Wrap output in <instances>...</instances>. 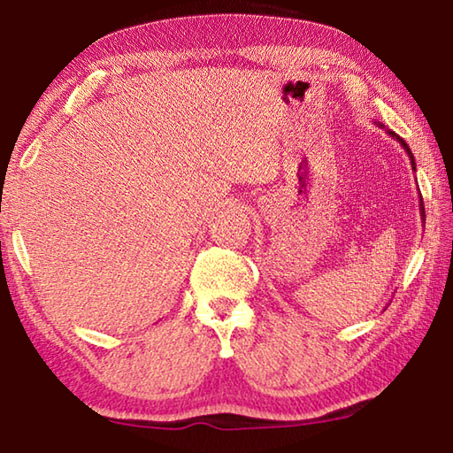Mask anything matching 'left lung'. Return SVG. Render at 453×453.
Wrapping results in <instances>:
<instances>
[{
	"label": "left lung",
	"instance_id": "left-lung-1",
	"mask_svg": "<svg viewBox=\"0 0 453 453\" xmlns=\"http://www.w3.org/2000/svg\"><path fill=\"white\" fill-rule=\"evenodd\" d=\"M377 123V121H375ZM377 126L379 127H385V126H380V123H377ZM387 133H388V135H391L395 141H398V143H401V147L406 150V153H409V158H411V165H412V171L416 173V163H414V157H412V150L409 149V145H406L404 143V139H401V137H398L396 135V133L395 131H388V129H385ZM420 192V190H418ZM420 216H422V221H426V219H424V218H426V214H424V202H422V196H420Z\"/></svg>",
	"mask_w": 453,
	"mask_h": 453
}]
</instances>
